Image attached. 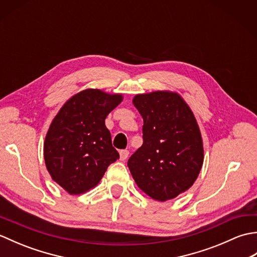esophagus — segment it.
Here are the masks:
<instances>
[{
  "mask_svg": "<svg viewBox=\"0 0 257 257\" xmlns=\"http://www.w3.org/2000/svg\"><path fill=\"white\" fill-rule=\"evenodd\" d=\"M119 156H120V160L124 161L128 158V156H129V151L128 150H120L119 151Z\"/></svg>",
  "mask_w": 257,
  "mask_h": 257,
  "instance_id": "obj_1",
  "label": "esophagus"
}]
</instances>
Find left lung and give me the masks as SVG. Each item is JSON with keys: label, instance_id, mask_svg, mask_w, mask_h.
<instances>
[{"label": "left lung", "instance_id": "1", "mask_svg": "<svg viewBox=\"0 0 257 257\" xmlns=\"http://www.w3.org/2000/svg\"><path fill=\"white\" fill-rule=\"evenodd\" d=\"M144 119V144L129 158L138 188L156 201L177 198L199 177L203 140L193 111L178 92L156 90L133 99Z\"/></svg>", "mask_w": 257, "mask_h": 257}]
</instances>
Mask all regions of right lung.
I'll return each instance as SVG.
<instances>
[{"instance_id":"right-lung-1","label":"right lung","mask_w":257,"mask_h":257,"mask_svg":"<svg viewBox=\"0 0 257 257\" xmlns=\"http://www.w3.org/2000/svg\"><path fill=\"white\" fill-rule=\"evenodd\" d=\"M122 94L87 88L59 109L47 130L44 160L52 179L72 195L94 189L119 158L105 124Z\"/></svg>"}]
</instances>
